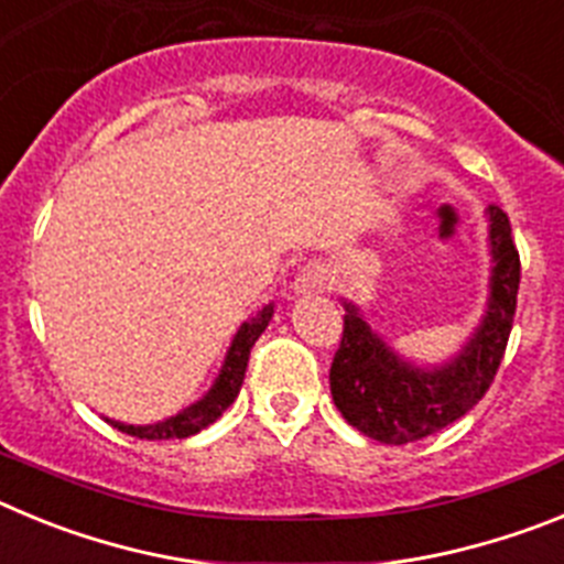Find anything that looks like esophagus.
I'll list each match as a JSON object with an SVG mask.
<instances>
[{
  "label": "esophagus",
  "mask_w": 564,
  "mask_h": 564,
  "mask_svg": "<svg viewBox=\"0 0 564 564\" xmlns=\"http://www.w3.org/2000/svg\"><path fill=\"white\" fill-rule=\"evenodd\" d=\"M327 282L325 276V268H307V271L299 273L296 279V293H313V291H322Z\"/></svg>",
  "instance_id": "obj_1"
}]
</instances>
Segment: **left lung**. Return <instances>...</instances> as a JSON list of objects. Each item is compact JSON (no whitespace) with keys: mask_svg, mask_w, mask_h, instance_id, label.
I'll return each mask as SVG.
<instances>
[{"mask_svg":"<svg viewBox=\"0 0 564 564\" xmlns=\"http://www.w3.org/2000/svg\"><path fill=\"white\" fill-rule=\"evenodd\" d=\"M491 237V299L475 338L441 370H417L344 305L341 344L330 364V392L344 421L367 437L390 446L421 441L466 415L495 381L511 336L520 291V251L511 223L497 206L488 208Z\"/></svg>","mask_w":564,"mask_h":564,"instance_id":"8db88e82","label":"left lung"}]
</instances>
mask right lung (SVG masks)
<instances>
[{
    "label": "right lung",
    "instance_id": "add662e5",
    "mask_svg": "<svg viewBox=\"0 0 564 564\" xmlns=\"http://www.w3.org/2000/svg\"><path fill=\"white\" fill-rule=\"evenodd\" d=\"M273 316V305L262 307L251 322L239 327L237 336L231 341V350H228L226 364H223L220 378L212 387L203 401H197L188 410L177 412L174 417L161 423H152V426H129V423L109 421L118 432H127L132 437H141V441H181V437L197 435L200 430H206L208 423H214L223 412L234 403V398L239 395V387H242V378H246L248 356H251V347L257 344V338L262 336V330L268 327Z\"/></svg>",
    "mask_w": 564,
    "mask_h": 564
}]
</instances>
